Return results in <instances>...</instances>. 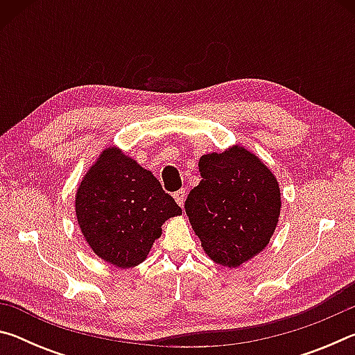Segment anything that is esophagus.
Masks as SVG:
<instances>
[{
    "label": "esophagus",
    "mask_w": 355,
    "mask_h": 355,
    "mask_svg": "<svg viewBox=\"0 0 355 355\" xmlns=\"http://www.w3.org/2000/svg\"><path fill=\"white\" fill-rule=\"evenodd\" d=\"M173 199H175V202L178 203L180 207L184 205V199H186V192L184 189H180L177 192H173Z\"/></svg>",
    "instance_id": "1"
}]
</instances>
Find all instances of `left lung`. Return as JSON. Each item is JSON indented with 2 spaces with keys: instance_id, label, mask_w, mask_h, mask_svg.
<instances>
[{
  "instance_id": "obj_1",
  "label": "left lung",
  "mask_w": 355,
  "mask_h": 355,
  "mask_svg": "<svg viewBox=\"0 0 355 355\" xmlns=\"http://www.w3.org/2000/svg\"><path fill=\"white\" fill-rule=\"evenodd\" d=\"M200 183L184 202L192 230L214 263L238 268L266 248L280 216L274 173L244 147L203 155Z\"/></svg>"
}]
</instances>
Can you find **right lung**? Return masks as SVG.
<instances>
[{"mask_svg": "<svg viewBox=\"0 0 355 355\" xmlns=\"http://www.w3.org/2000/svg\"><path fill=\"white\" fill-rule=\"evenodd\" d=\"M78 225L101 260L133 268L146 260L164 222L182 214L153 173L117 147H107L75 196Z\"/></svg>", "mask_w": 355, "mask_h": 355, "instance_id": "right-lung-1", "label": "right lung"}]
</instances>
